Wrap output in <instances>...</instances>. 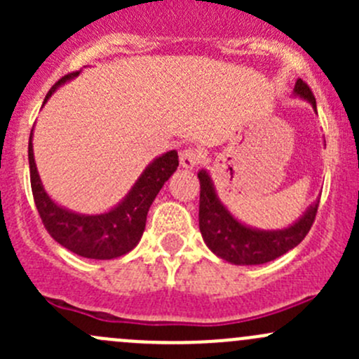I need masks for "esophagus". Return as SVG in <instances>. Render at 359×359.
Instances as JSON below:
<instances>
[{
    "label": "esophagus",
    "mask_w": 359,
    "mask_h": 359,
    "mask_svg": "<svg viewBox=\"0 0 359 359\" xmlns=\"http://www.w3.org/2000/svg\"><path fill=\"white\" fill-rule=\"evenodd\" d=\"M201 161V153L198 149H184L182 153H180V166L182 168H194V166L198 165V163Z\"/></svg>",
    "instance_id": "1"
}]
</instances>
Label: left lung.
<instances>
[{
  "label": "left lung",
  "mask_w": 359,
  "mask_h": 359,
  "mask_svg": "<svg viewBox=\"0 0 359 359\" xmlns=\"http://www.w3.org/2000/svg\"><path fill=\"white\" fill-rule=\"evenodd\" d=\"M293 95L307 100L316 111V99L302 79H297ZM198 179L201 189L200 231L203 241L217 257L236 266H259V264L271 262L287 253L288 250L295 248L309 233L320 205V200L314 201L295 222L285 229H257L238 220L226 208L206 170L198 172Z\"/></svg>",
  "instance_id": "8db88e82"
}]
</instances>
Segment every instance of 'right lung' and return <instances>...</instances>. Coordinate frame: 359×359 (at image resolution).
Segmentation results:
<instances>
[{
  "instance_id": "add662e5",
  "label": "right lung",
  "mask_w": 359,
  "mask_h": 359,
  "mask_svg": "<svg viewBox=\"0 0 359 359\" xmlns=\"http://www.w3.org/2000/svg\"><path fill=\"white\" fill-rule=\"evenodd\" d=\"M78 74L79 71L71 72L59 79L46 93L43 104H46V100L59 86L74 79ZM177 166H179V154L175 149L161 154L146 166V170L140 173L128 194L118 205L104 213L86 215V213L72 212L66 206L57 205L48 196L41 179H39L38 168H36L34 151H32V130L31 137H29L31 187L39 217H41L50 236L57 243L71 250L76 255L86 257V259H116V257L132 252L137 247L144 229H146L147 212H149L163 184L172 177Z\"/></svg>"
}]
</instances>
